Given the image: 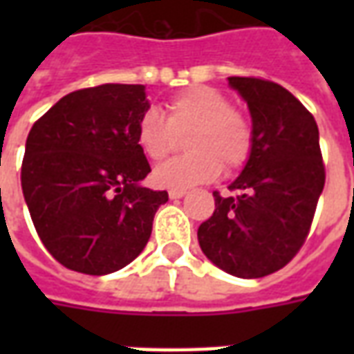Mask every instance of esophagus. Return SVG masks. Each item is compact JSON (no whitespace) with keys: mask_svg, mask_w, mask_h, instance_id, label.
<instances>
[{"mask_svg":"<svg viewBox=\"0 0 354 354\" xmlns=\"http://www.w3.org/2000/svg\"><path fill=\"white\" fill-rule=\"evenodd\" d=\"M185 193H187L185 189H170L169 197L170 199H180V197H184Z\"/></svg>","mask_w":354,"mask_h":354,"instance_id":"obj_1","label":"esophagus"}]
</instances>
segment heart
Instances as JSON below:
<instances>
[{
  "label": "heart",
  "instance_id": "heart-1",
  "mask_svg": "<svg viewBox=\"0 0 354 354\" xmlns=\"http://www.w3.org/2000/svg\"><path fill=\"white\" fill-rule=\"evenodd\" d=\"M185 136L187 153L169 159L153 172L159 187L185 189L214 180L222 167L235 172L250 161L254 124L245 111L233 106L227 94L214 87L185 88L167 100V117L157 109H144L134 124L140 151L161 161L176 147V134Z\"/></svg>",
  "mask_w": 354,
  "mask_h": 354
}]
</instances>
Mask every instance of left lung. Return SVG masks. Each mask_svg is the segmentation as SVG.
<instances>
[{"mask_svg":"<svg viewBox=\"0 0 354 354\" xmlns=\"http://www.w3.org/2000/svg\"><path fill=\"white\" fill-rule=\"evenodd\" d=\"M250 109L254 151L233 195L214 192V212L197 231L201 250L225 273L260 279L304 246L326 180L319 127L294 94L260 77H230Z\"/></svg>","mask_w":354,"mask_h":354,"instance_id":"obj_1","label":"left lung"}]
</instances>
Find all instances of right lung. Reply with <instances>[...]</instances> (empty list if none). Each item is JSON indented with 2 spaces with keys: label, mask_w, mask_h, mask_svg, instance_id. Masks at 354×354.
I'll return each mask as SVG.
<instances>
[{
  "label": "right lung",
  "mask_w": 354,
  "mask_h": 354,
  "mask_svg": "<svg viewBox=\"0 0 354 354\" xmlns=\"http://www.w3.org/2000/svg\"><path fill=\"white\" fill-rule=\"evenodd\" d=\"M147 108L144 85L80 88L28 134L20 172L28 210L43 246L72 271L108 274L129 266L169 201L167 192L140 185L151 169L134 124Z\"/></svg>",
  "instance_id": "add662e5"
}]
</instances>
